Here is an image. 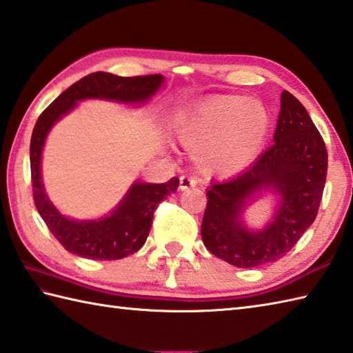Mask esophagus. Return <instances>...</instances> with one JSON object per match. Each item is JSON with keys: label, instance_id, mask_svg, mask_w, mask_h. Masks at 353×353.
<instances>
[{"label": "esophagus", "instance_id": "esophagus-1", "mask_svg": "<svg viewBox=\"0 0 353 353\" xmlns=\"http://www.w3.org/2000/svg\"><path fill=\"white\" fill-rule=\"evenodd\" d=\"M197 185V179L192 177V176H182L181 177V185H179V188H181L182 191L183 190H188V188H192V186Z\"/></svg>", "mask_w": 353, "mask_h": 353}]
</instances>
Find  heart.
Instances as JSON below:
<instances>
[{
    "mask_svg": "<svg viewBox=\"0 0 353 353\" xmlns=\"http://www.w3.org/2000/svg\"><path fill=\"white\" fill-rule=\"evenodd\" d=\"M269 127L271 116L263 103L239 94H222L185 113L176 133L183 147L196 151L203 171L232 174L260 153Z\"/></svg>",
    "mask_w": 353,
    "mask_h": 353,
    "instance_id": "obj_1",
    "label": "heart"
}]
</instances>
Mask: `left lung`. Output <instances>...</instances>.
Listing matches in <instances>:
<instances>
[{
	"instance_id": "8db88e82",
	"label": "left lung",
	"mask_w": 353,
	"mask_h": 353,
	"mask_svg": "<svg viewBox=\"0 0 353 353\" xmlns=\"http://www.w3.org/2000/svg\"><path fill=\"white\" fill-rule=\"evenodd\" d=\"M274 143L250 168L206 192L202 239L216 257L237 268H257L281 259L314 223L327 174V150L306 108L289 92L280 98ZM261 190L281 196L265 230L251 232L241 220Z\"/></svg>"
}]
</instances>
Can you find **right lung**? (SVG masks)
<instances>
[{"mask_svg":"<svg viewBox=\"0 0 353 353\" xmlns=\"http://www.w3.org/2000/svg\"><path fill=\"white\" fill-rule=\"evenodd\" d=\"M163 82L162 74L123 78L105 72L90 73L62 92L34 123L30 139V171L33 199L39 216L68 252L92 260H119L143 246L153 223L156 206L176 192L179 179L165 183L131 185L121 203L98 220H73L54 208L41 177V154L50 128L84 99H107L122 103H145Z\"/></svg>","mask_w":353,"mask_h":353,"instance_id":"1","label":"right lung"}]
</instances>
